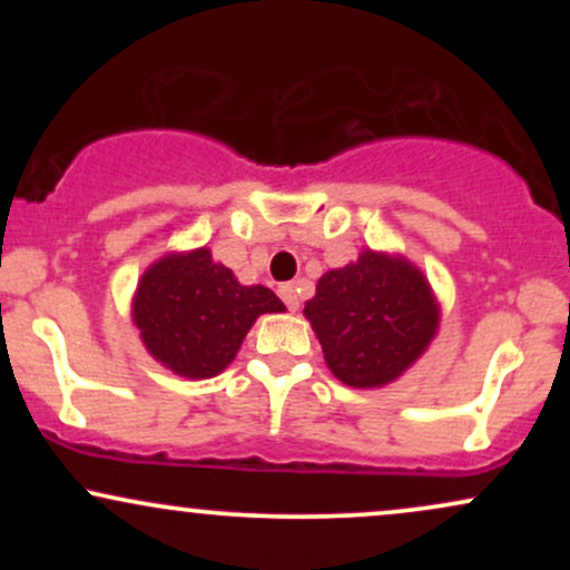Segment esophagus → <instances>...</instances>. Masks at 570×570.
<instances>
[{"label":"esophagus","mask_w":570,"mask_h":570,"mask_svg":"<svg viewBox=\"0 0 570 570\" xmlns=\"http://www.w3.org/2000/svg\"><path fill=\"white\" fill-rule=\"evenodd\" d=\"M278 294H281V299H284L289 311H297V307H299V289H297V286H294V284H281L278 286Z\"/></svg>","instance_id":"obj_1"}]
</instances>
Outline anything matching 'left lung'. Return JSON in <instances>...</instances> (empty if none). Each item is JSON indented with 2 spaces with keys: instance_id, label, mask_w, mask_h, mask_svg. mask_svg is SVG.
<instances>
[{
  "instance_id": "obj_1",
  "label": "left lung",
  "mask_w": 570,
  "mask_h": 570,
  "mask_svg": "<svg viewBox=\"0 0 570 570\" xmlns=\"http://www.w3.org/2000/svg\"><path fill=\"white\" fill-rule=\"evenodd\" d=\"M303 313L326 367L351 389H383L402 377L426 353L442 316L421 267L375 248L326 271Z\"/></svg>"
}]
</instances>
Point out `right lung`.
Masks as SVG:
<instances>
[{
  "mask_svg": "<svg viewBox=\"0 0 570 570\" xmlns=\"http://www.w3.org/2000/svg\"><path fill=\"white\" fill-rule=\"evenodd\" d=\"M284 311L267 286L240 284L208 246L163 254L144 271L130 299L144 348L187 381L227 370L254 322L263 313Z\"/></svg>",
  "mask_w": 570,
  "mask_h": 570,
  "instance_id": "add662e5",
  "label": "right lung"
}]
</instances>
